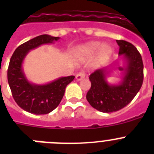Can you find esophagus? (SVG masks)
I'll return each instance as SVG.
<instances>
[{"label": "esophagus", "instance_id": "34e87169", "mask_svg": "<svg viewBox=\"0 0 154 154\" xmlns=\"http://www.w3.org/2000/svg\"><path fill=\"white\" fill-rule=\"evenodd\" d=\"M85 73L84 72H79L78 74L76 75L75 79H76V80L80 81V80L85 79Z\"/></svg>", "mask_w": 154, "mask_h": 154}]
</instances>
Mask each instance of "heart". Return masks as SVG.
Returning a JSON list of instances; mask_svg holds the SVG:
<instances>
[{
    "mask_svg": "<svg viewBox=\"0 0 154 154\" xmlns=\"http://www.w3.org/2000/svg\"><path fill=\"white\" fill-rule=\"evenodd\" d=\"M98 49L99 50L97 51L96 61L99 64H103L108 60L112 53V48L109 45L103 44L100 46L99 42L94 41V42H88L79 48L78 55L79 58H83V59L90 58L93 56Z\"/></svg>",
    "mask_w": 154,
    "mask_h": 154,
    "instance_id": "1",
    "label": "heart"
}]
</instances>
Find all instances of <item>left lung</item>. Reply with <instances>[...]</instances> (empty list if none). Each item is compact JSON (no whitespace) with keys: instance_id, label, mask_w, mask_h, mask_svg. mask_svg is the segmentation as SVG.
Returning <instances> with one entry per match:
<instances>
[{"instance_id":"1","label":"left lung","mask_w":154,"mask_h":154,"mask_svg":"<svg viewBox=\"0 0 154 154\" xmlns=\"http://www.w3.org/2000/svg\"><path fill=\"white\" fill-rule=\"evenodd\" d=\"M116 42L119 46V55L124 61V65L118 67L123 72L120 82L108 83L109 67L98 69L89 75L91 88L86 94L87 101L102 112L109 113L124 108L140 91L143 81V64L137 48L126 41Z\"/></svg>"}]
</instances>
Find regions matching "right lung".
<instances>
[{
	"label": "right lung",
	"mask_w": 154,
	"mask_h": 154,
	"mask_svg": "<svg viewBox=\"0 0 154 154\" xmlns=\"http://www.w3.org/2000/svg\"><path fill=\"white\" fill-rule=\"evenodd\" d=\"M59 37L42 35L24 42L16 48L10 59L8 81L17 104L30 113L48 114L58 106L65 88L75 79L74 75L61 77L44 85L31 83L27 79L22 64L28 53L42 45L51 44Z\"/></svg>",
	"instance_id": "obj_1"
}]
</instances>
